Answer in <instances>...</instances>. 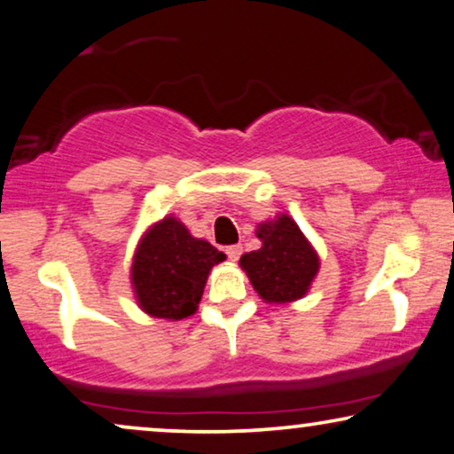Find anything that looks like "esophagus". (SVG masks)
I'll list each match as a JSON object with an SVG mask.
<instances>
[{
    "mask_svg": "<svg viewBox=\"0 0 454 454\" xmlns=\"http://www.w3.org/2000/svg\"><path fill=\"white\" fill-rule=\"evenodd\" d=\"M225 254L231 262H238L241 256V246H229V247H225Z\"/></svg>",
    "mask_w": 454,
    "mask_h": 454,
    "instance_id": "obj_1",
    "label": "esophagus"
}]
</instances>
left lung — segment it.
Returning a JSON list of instances; mask_svg holds the SVG:
<instances>
[{"label":"left lung","mask_w":454,"mask_h":454,"mask_svg":"<svg viewBox=\"0 0 454 454\" xmlns=\"http://www.w3.org/2000/svg\"><path fill=\"white\" fill-rule=\"evenodd\" d=\"M256 235L262 247L244 254L239 264L258 295L269 303H287L306 295L320 262L295 221L281 215L262 223Z\"/></svg>","instance_id":"obj_1"}]
</instances>
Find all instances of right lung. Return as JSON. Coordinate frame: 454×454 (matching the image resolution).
Listing matches in <instances>:
<instances>
[{
  "label": "right lung",
  "instance_id": "add662e5",
  "mask_svg": "<svg viewBox=\"0 0 454 454\" xmlns=\"http://www.w3.org/2000/svg\"><path fill=\"white\" fill-rule=\"evenodd\" d=\"M225 254L208 241L192 238L173 216L157 223L132 264V283L140 308L157 318L182 320L196 312L207 277Z\"/></svg>",
  "mask_w": 454,
  "mask_h": 454
}]
</instances>
